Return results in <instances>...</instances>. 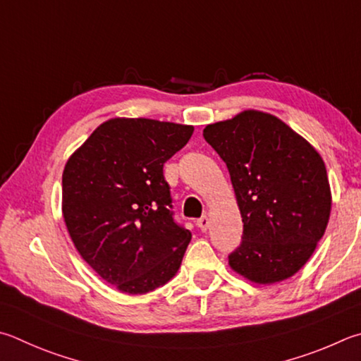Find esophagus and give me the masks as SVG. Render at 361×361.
Returning a JSON list of instances; mask_svg holds the SVG:
<instances>
[{
    "instance_id": "34e87169",
    "label": "esophagus",
    "mask_w": 361,
    "mask_h": 361,
    "mask_svg": "<svg viewBox=\"0 0 361 361\" xmlns=\"http://www.w3.org/2000/svg\"><path fill=\"white\" fill-rule=\"evenodd\" d=\"M197 227L200 228V231H203V232H205L207 228L209 227V219H208V216H207V214H203L202 218H199V219H197Z\"/></svg>"
}]
</instances>
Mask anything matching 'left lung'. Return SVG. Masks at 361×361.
Listing matches in <instances>:
<instances>
[{
    "instance_id": "1",
    "label": "left lung",
    "mask_w": 361,
    "mask_h": 361,
    "mask_svg": "<svg viewBox=\"0 0 361 361\" xmlns=\"http://www.w3.org/2000/svg\"><path fill=\"white\" fill-rule=\"evenodd\" d=\"M203 137L226 162L243 218L228 265L257 284L293 276L324 237L331 209L325 164L279 118L245 110Z\"/></svg>"
}]
</instances>
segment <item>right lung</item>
Here are the masks:
<instances>
[{"label": "right lung", "mask_w": 361, "mask_h": 361, "mask_svg": "<svg viewBox=\"0 0 361 361\" xmlns=\"http://www.w3.org/2000/svg\"><path fill=\"white\" fill-rule=\"evenodd\" d=\"M192 126L112 118L71 156L63 172V216L83 260L118 290L152 292L181 265L191 232L173 218L164 164Z\"/></svg>", "instance_id": "obj_1"}]
</instances>
